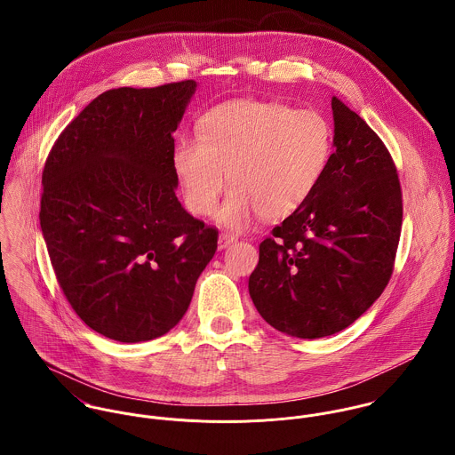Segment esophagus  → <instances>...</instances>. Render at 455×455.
Listing matches in <instances>:
<instances>
[{
  "mask_svg": "<svg viewBox=\"0 0 455 455\" xmlns=\"http://www.w3.org/2000/svg\"><path fill=\"white\" fill-rule=\"evenodd\" d=\"M235 242H236V238H235L233 235L224 233V235H220V236H219V249H220V251H224V249H228L231 243H235Z\"/></svg>",
  "mask_w": 455,
  "mask_h": 455,
  "instance_id": "1",
  "label": "esophagus"
}]
</instances>
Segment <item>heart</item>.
Returning <instances> with one entry per match:
<instances>
[{
	"instance_id": "heart-1",
	"label": "heart",
	"mask_w": 455,
	"mask_h": 455,
	"mask_svg": "<svg viewBox=\"0 0 455 455\" xmlns=\"http://www.w3.org/2000/svg\"><path fill=\"white\" fill-rule=\"evenodd\" d=\"M331 145V128L314 110L238 100L201 119V140L177 141L173 166L189 210L201 217L215 212L231 182L219 222L243 231L259 215L280 220L299 210L324 173Z\"/></svg>"
}]
</instances>
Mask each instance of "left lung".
I'll list each match as a JSON object with an SVG mask.
<instances>
[{"instance_id":"left-lung-1","label":"left lung","mask_w":455,"mask_h":455,"mask_svg":"<svg viewBox=\"0 0 455 455\" xmlns=\"http://www.w3.org/2000/svg\"><path fill=\"white\" fill-rule=\"evenodd\" d=\"M334 152L307 203L259 245L249 292L260 317L296 338H324L357 321L389 283L403 199L384 141L331 100Z\"/></svg>"}]
</instances>
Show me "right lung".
Returning a JSON list of instances; mask_svg holds the SVG:
<instances>
[{"mask_svg": "<svg viewBox=\"0 0 455 455\" xmlns=\"http://www.w3.org/2000/svg\"><path fill=\"white\" fill-rule=\"evenodd\" d=\"M196 87L100 94L44 168L40 226L58 282L75 314L116 341H148L179 324L217 251V229L175 195L173 132Z\"/></svg>", "mask_w": 455, "mask_h": 455, "instance_id": "add662e5", "label": "right lung"}]
</instances>
